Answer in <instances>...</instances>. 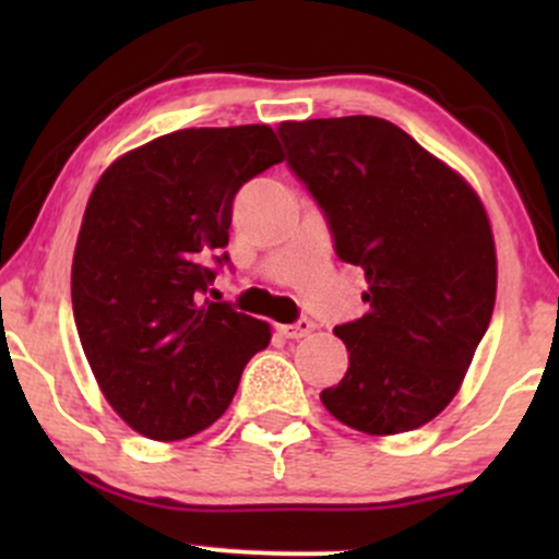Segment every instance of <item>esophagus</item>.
Instances as JSON below:
<instances>
[{
  "mask_svg": "<svg viewBox=\"0 0 559 559\" xmlns=\"http://www.w3.org/2000/svg\"><path fill=\"white\" fill-rule=\"evenodd\" d=\"M312 329H316V323H312L310 318H299L297 323H286V325H278V333L284 338H301L307 336Z\"/></svg>",
  "mask_w": 559,
  "mask_h": 559,
  "instance_id": "obj_1",
  "label": "esophagus"
}]
</instances>
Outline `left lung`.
<instances>
[{
    "label": "left lung",
    "mask_w": 559,
    "mask_h": 559,
    "mask_svg": "<svg viewBox=\"0 0 559 559\" xmlns=\"http://www.w3.org/2000/svg\"><path fill=\"white\" fill-rule=\"evenodd\" d=\"M278 136L338 260L368 281V312L333 329L349 368L320 400L362 433L420 428L457 394L489 329L497 254L484 204L389 120H288Z\"/></svg>",
    "instance_id": "left-lung-1"
}]
</instances>
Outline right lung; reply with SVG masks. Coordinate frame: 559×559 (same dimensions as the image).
I'll return each mask as SVG.
<instances>
[{
  "mask_svg": "<svg viewBox=\"0 0 559 559\" xmlns=\"http://www.w3.org/2000/svg\"><path fill=\"white\" fill-rule=\"evenodd\" d=\"M284 159L267 126L186 128L115 159L75 243V329L102 394L133 431L189 439L221 418L265 320L207 297L228 265L234 199Z\"/></svg>",
  "mask_w": 559,
  "mask_h": 559,
  "instance_id": "right-lung-1",
  "label": "right lung"
}]
</instances>
